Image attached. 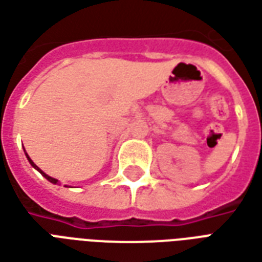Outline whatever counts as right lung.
Segmentation results:
<instances>
[{"mask_svg":"<svg viewBox=\"0 0 262 262\" xmlns=\"http://www.w3.org/2000/svg\"><path fill=\"white\" fill-rule=\"evenodd\" d=\"M26 157H28V160H29V163H31V164H32V167H33V168H36V170L39 171V172H40V174H42V176L45 177V178H46L48 181H50V182H52V184H57V182H59V181H57V180H56V178H52V177H49L48 174H45V172H43V171L40 170V168H39V167H37V165L35 164V163H33V161H32L31 159H29V156H28V154H26Z\"/></svg>","mask_w":262,"mask_h":262,"instance_id":"right-lung-1","label":"right lung"}]
</instances>
